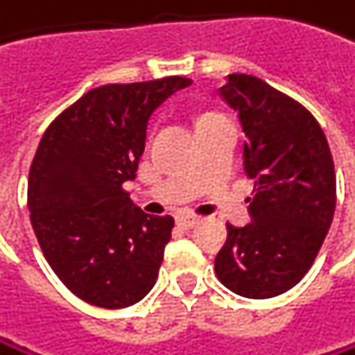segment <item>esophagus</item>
<instances>
[{
    "mask_svg": "<svg viewBox=\"0 0 355 355\" xmlns=\"http://www.w3.org/2000/svg\"><path fill=\"white\" fill-rule=\"evenodd\" d=\"M178 226H182V228H192V226H197L201 220L197 218V216H190V214H182V216H178Z\"/></svg>",
    "mask_w": 355,
    "mask_h": 355,
    "instance_id": "34e87169",
    "label": "esophagus"
}]
</instances>
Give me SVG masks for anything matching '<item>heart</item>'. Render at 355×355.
<instances>
[{
  "mask_svg": "<svg viewBox=\"0 0 355 355\" xmlns=\"http://www.w3.org/2000/svg\"><path fill=\"white\" fill-rule=\"evenodd\" d=\"M211 116H218V114H203V116L199 118V122H201V120H205V118H211Z\"/></svg>",
  "mask_w": 355,
  "mask_h": 355,
  "instance_id": "b5f03b06",
  "label": "heart"
}]
</instances>
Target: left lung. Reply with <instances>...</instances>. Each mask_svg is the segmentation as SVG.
I'll list each match as a JSON object with an SVG mask.
<instances>
[{
    "label": "left lung",
    "instance_id": "8db88e82",
    "mask_svg": "<svg viewBox=\"0 0 355 355\" xmlns=\"http://www.w3.org/2000/svg\"><path fill=\"white\" fill-rule=\"evenodd\" d=\"M220 95L248 137L243 158L254 192L252 222L226 224L214 269L239 296L273 298L305 277L328 235L336 205L332 154L313 114L264 80L230 73Z\"/></svg>",
    "mask_w": 355,
    "mask_h": 355
}]
</instances>
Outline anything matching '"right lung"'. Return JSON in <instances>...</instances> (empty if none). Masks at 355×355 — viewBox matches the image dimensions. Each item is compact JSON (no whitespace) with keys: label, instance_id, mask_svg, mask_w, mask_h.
Masks as SVG:
<instances>
[{"label":"right lung","instance_id":"obj_1","mask_svg":"<svg viewBox=\"0 0 355 355\" xmlns=\"http://www.w3.org/2000/svg\"><path fill=\"white\" fill-rule=\"evenodd\" d=\"M190 84L169 76L93 88L50 122L37 146L31 226L52 271L86 303L135 305L158 277L173 218L131 209L122 186L135 180L152 112Z\"/></svg>","mask_w":355,"mask_h":355}]
</instances>
